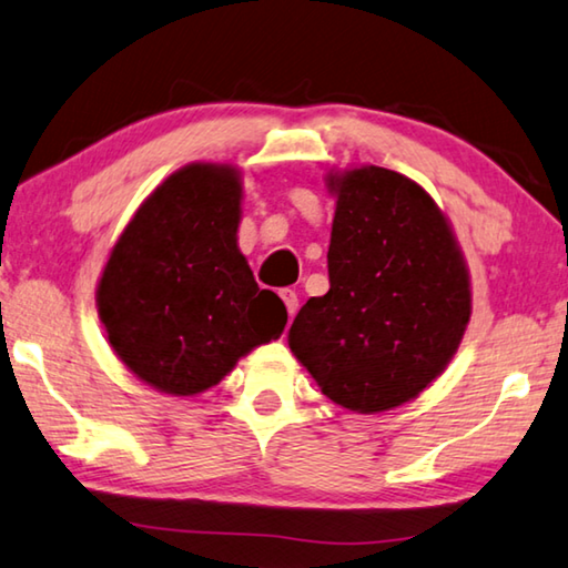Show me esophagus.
Listing matches in <instances>:
<instances>
[{"label": "esophagus", "mask_w": 568, "mask_h": 568, "mask_svg": "<svg viewBox=\"0 0 568 568\" xmlns=\"http://www.w3.org/2000/svg\"><path fill=\"white\" fill-rule=\"evenodd\" d=\"M281 298H283V303H285V308H287V316H295V311H298V295H295V291H291V287H283L281 291Z\"/></svg>", "instance_id": "1"}]
</instances>
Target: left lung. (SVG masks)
Returning a JSON list of instances; mask_svg holds the SVG:
<instances>
[{"mask_svg": "<svg viewBox=\"0 0 568 568\" xmlns=\"http://www.w3.org/2000/svg\"><path fill=\"white\" fill-rule=\"evenodd\" d=\"M328 186L331 287L287 341L331 402L384 412L443 374L470 321V283L443 212L412 179L362 166Z\"/></svg>", "mask_w": 568, "mask_h": 568, "instance_id": "1", "label": "left lung"}]
</instances>
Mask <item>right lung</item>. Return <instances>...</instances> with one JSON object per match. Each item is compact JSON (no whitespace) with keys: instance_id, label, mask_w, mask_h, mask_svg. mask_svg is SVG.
<instances>
[{"instance_id":"right-lung-1","label":"right lung","mask_w":568,"mask_h":568,"mask_svg":"<svg viewBox=\"0 0 568 568\" xmlns=\"http://www.w3.org/2000/svg\"><path fill=\"white\" fill-rule=\"evenodd\" d=\"M240 196L230 166L171 174L123 230L98 283L113 351L166 394L210 389L287 323L283 301L260 291L237 250Z\"/></svg>"}]
</instances>
